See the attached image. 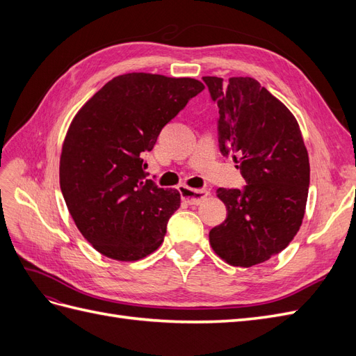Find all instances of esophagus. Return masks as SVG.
Wrapping results in <instances>:
<instances>
[{
    "mask_svg": "<svg viewBox=\"0 0 356 356\" xmlns=\"http://www.w3.org/2000/svg\"><path fill=\"white\" fill-rule=\"evenodd\" d=\"M179 193L182 196V200L187 202L188 204H200L204 199L209 196V190H204V188H190L186 186H181L179 187Z\"/></svg>",
    "mask_w": 356,
    "mask_h": 356,
    "instance_id": "obj_1",
    "label": "esophagus"
}]
</instances>
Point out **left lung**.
<instances>
[{
	"instance_id": "left-lung-1",
	"label": "left lung",
	"mask_w": 356,
	"mask_h": 356,
	"mask_svg": "<svg viewBox=\"0 0 356 356\" xmlns=\"http://www.w3.org/2000/svg\"><path fill=\"white\" fill-rule=\"evenodd\" d=\"M218 105V141L233 154L243 190L218 188L227 218L209 232L230 266L267 261L294 239L305 217L310 166L300 126L286 106L251 77H203Z\"/></svg>"
}]
</instances>
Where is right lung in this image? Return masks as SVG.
<instances>
[{"mask_svg":"<svg viewBox=\"0 0 356 356\" xmlns=\"http://www.w3.org/2000/svg\"><path fill=\"white\" fill-rule=\"evenodd\" d=\"M203 89L188 77L123 74L72 118L60 153V190L77 229L102 255L136 261L163 242L181 196L145 179L144 156Z\"/></svg>","mask_w":356,"mask_h":356,"instance_id":"right-lung-1","label":"right lung"}]
</instances>
